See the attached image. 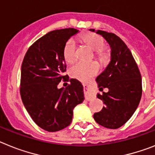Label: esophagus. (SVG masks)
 <instances>
[{
  "instance_id": "1",
  "label": "esophagus",
  "mask_w": 155,
  "mask_h": 155,
  "mask_svg": "<svg viewBox=\"0 0 155 155\" xmlns=\"http://www.w3.org/2000/svg\"><path fill=\"white\" fill-rule=\"evenodd\" d=\"M84 94H85L86 100L87 101L95 97V93L91 85H87V84L84 85Z\"/></svg>"
}]
</instances>
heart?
I'll use <instances>...</instances> for the list:
<instances>
[{
	"label": "heart",
	"instance_id": "heart-1",
	"mask_svg": "<svg viewBox=\"0 0 155 155\" xmlns=\"http://www.w3.org/2000/svg\"><path fill=\"white\" fill-rule=\"evenodd\" d=\"M82 40L94 51L98 57L102 55L101 50L104 48V43L101 37L95 33H88L82 36ZM76 44L75 40L69 39L64 45L63 50V56L65 61L71 63L76 58ZM99 71V65L95 62H83L76 61L70 68V74L73 78L83 82L89 81Z\"/></svg>",
	"mask_w": 155,
	"mask_h": 155
}]
</instances>
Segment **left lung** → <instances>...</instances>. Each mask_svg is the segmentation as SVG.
Returning a JSON list of instances; mask_svg holds the SVG:
<instances>
[{"instance_id": "1", "label": "left lung", "mask_w": 155, "mask_h": 155, "mask_svg": "<svg viewBox=\"0 0 155 155\" xmlns=\"http://www.w3.org/2000/svg\"><path fill=\"white\" fill-rule=\"evenodd\" d=\"M101 35L111 48V61L97 77L99 91L107 88V93L97 97L105 104L94 113V120L108 129H118L134 115L140 101L142 79L140 72L130 49L114 33L94 29H89Z\"/></svg>"}]
</instances>
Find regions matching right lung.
Here are the masks:
<instances>
[{
  "label": "right lung",
  "mask_w": 155,
  "mask_h": 155,
  "mask_svg": "<svg viewBox=\"0 0 155 155\" xmlns=\"http://www.w3.org/2000/svg\"><path fill=\"white\" fill-rule=\"evenodd\" d=\"M79 30L73 28L49 32L37 40L21 64L20 94L25 109L43 130L56 132L72 122L73 109L84 100L83 87L76 79L58 89L66 76L63 50L66 42Z\"/></svg>",
  "instance_id": "1"
}]
</instances>
